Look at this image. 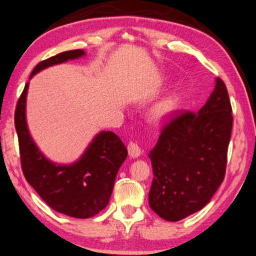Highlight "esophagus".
I'll use <instances>...</instances> for the list:
<instances>
[{"instance_id": "esophagus-1", "label": "esophagus", "mask_w": 256, "mask_h": 256, "mask_svg": "<svg viewBox=\"0 0 256 256\" xmlns=\"http://www.w3.org/2000/svg\"><path fill=\"white\" fill-rule=\"evenodd\" d=\"M128 153L129 156H130V158H138L140 157L141 153H142V150H141V147L138 145V144L135 142H129L128 145Z\"/></svg>"}]
</instances>
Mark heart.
Wrapping results in <instances>:
<instances>
[{"instance_id":"b5f03b06","label":"heart","mask_w":256,"mask_h":256,"mask_svg":"<svg viewBox=\"0 0 256 256\" xmlns=\"http://www.w3.org/2000/svg\"><path fill=\"white\" fill-rule=\"evenodd\" d=\"M182 100L183 96L180 91L168 93L150 108L148 120L153 123H162L166 121L168 118H170L174 114H176L180 110Z\"/></svg>"}]
</instances>
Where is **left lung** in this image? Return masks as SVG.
<instances>
[{
    "label": "left lung",
    "mask_w": 256,
    "mask_h": 256,
    "mask_svg": "<svg viewBox=\"0 0 256 256\" xmlns=\"http://www.w3.org/2000/svg\"><path fill=\"white\" fill-rule=\"evenodd\" d=\"M232 115L229 94L219 78L198 114L186 112L162 130L150 152L153 182L151 208L168 222L200 211L223 182Z\"/></svg>",
    "instance_id": "left-lung-1"
}]
</instances>
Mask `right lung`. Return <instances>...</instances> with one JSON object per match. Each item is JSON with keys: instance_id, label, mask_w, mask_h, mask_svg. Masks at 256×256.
<instances>
[{"instance_id": "right-lung-1", "label": "right lung", "mask_w": 256, "mask_h": 256, "mask_svg": "<svg viewBox=\"0 0 256 256\" xmlns=\"http://www.w3.org/2000/svg\"><path fill=\"white\" fill-rule=\"evenodd\" d=\"M85 55V50H70L50 57L36 66L30 79L43 69ZM28 85L27 82L18 102L14 117L24 176L56 212L80 219L93 217L109 204L116 175L127 158V148L115 133L102 130L73 163L60 164L50 160L39 150L27 126Z\"/></svg>"}]
</instances>
